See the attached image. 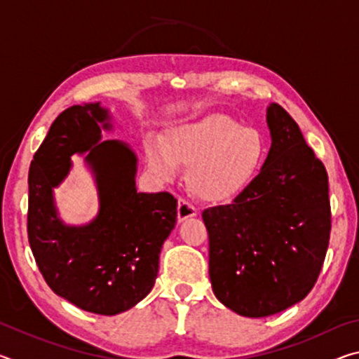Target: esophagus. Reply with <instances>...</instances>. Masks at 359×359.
Returning <instances> with one entry per match:
<instances>
[{"label":"esophagus","mask_w":359,"mask_h":359,"mask_svg":"<svg viewBox=\"0 0 359 359\" xmlns=\"http://www.w3.org/2000/svg\"><path fill=\"white\" fill-rule=\"evenodd\" d=\"M198 214L196 208L193 204H190L184 198H179V208H177V218L179 222H184L187 218H191Z\"/></svg>","instance_id":"34e87169"}]
</instances>
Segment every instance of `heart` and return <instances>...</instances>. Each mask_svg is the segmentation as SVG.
I'll return each mask as SVG.
<instances>
[{
	"label": "heart",
	"instance_id": "1",
	"mask_svg": "<svg viewBox=\"0 0 359 359\" xmlns=\"http://www.w3.org/2000/svg\"><path fill=\"white\" fill-rule=\"evenodd\" d=\"M267 154L266 139L224 114H205L174 123L163 139L147 136L144 155L158 179L177 177L187 163V184L199 198L228 201L257 177Z\"/></svg>",
	"mask_w": 359,
	"mask_h": 359
}]
</instances>
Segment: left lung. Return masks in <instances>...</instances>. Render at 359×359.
<instances>
[{
	"label": "left lung",
	"mask_w": 359,
	"mask_h": 359,
	"mask_svg": "<svg viewBox=\"0 0 359 359\" xmlns=\"http://www.w3.org/2000/svg\"><path fill=\"white\" fill-rule=\"evenodd\" d=\"M263 168L226 205L205 209L209 276L217 299L242 317H269L313 288L331 233L327 174L291 115L267 107Z\"/></svg>",
	"instance_id": "left-lung-1"
}]
</instances>
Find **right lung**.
<instances>
[{
  "mask_svg": "<svg viewBox=\"0 0 359 359\" xmlns=\"http://www.w3.org/2000/svg\"><path fill=\"white\" fill-rule=\"evenodd\" d=\"M112 115L100 102L58 115L28 172V241L48 287L82 311L117 315L155 285L161 247L177 222V199L139 193L137 156L123 141H102ZM72 154H87L100 209L92 222L66 225L53 188L67 177Z\"/></svg>",
  "mask_w": 359,
  "mask_h": 359,
  "instance_id": "add662e5",
  "label": "right lung"
}]
</instances>
